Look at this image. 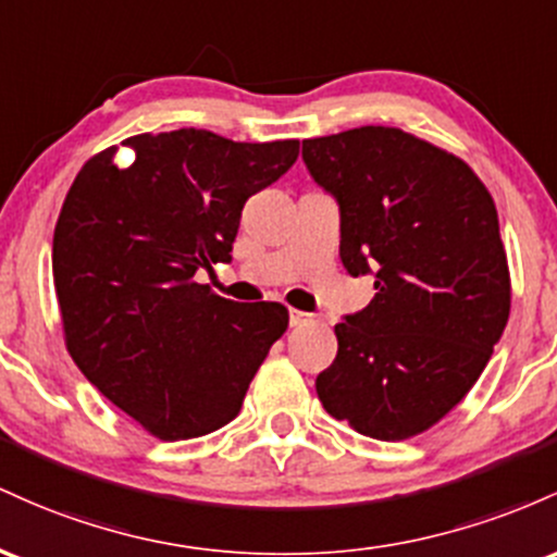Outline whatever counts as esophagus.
Masks as SVG:
<instances>
[{"mask_svg":"<svg viewBox=\"0 0 557 557\" xmlns=\"http://www.w3.org/2000/svg\"><path fill=\"white\" fill-rule=\"evenodd\" d=\"M318 318L312 315V312H302V310H289V323L295 329H302V326H310V323H315Z\"/></svg>","mask_w":557,"mask_h":557,"instance_id":"obj_1","label":"esophagus"}]
</instances>
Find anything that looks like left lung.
Listing matches in <instances>:
<instances>
[{"label": "left lung", "mask_w": 557, "mask_h": 557, "mask_svg": "<svg viewBox=\"0 0 557 557\" xmlns=\"http://www.w3.org/2000/svg\"><path fill=\"white\" fill-rule=\"evenodd\" d=\"M302 160L339 205L347 273L376 278L334 326L318 399L360 434L410 440L468 395L508 323L495 202L463 160L399 128L305 139Z\"/></svg>", "instance_id": "8db88e82"}]
</instances>
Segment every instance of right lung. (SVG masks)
Returning <instances> with one entry per match:
<instances>
[{
    "label": "right lung",
    "instance_id": "right-lung-1",
    "mask_svg": "<svg viewBox=\"0 0 557 557\" xmlns=\"http://www.w3.org/2000/svg\"><path fill=\"white\" fill-rule=\"evenodd\" d=\"M94 154L62 202L52 273L71 358L158 440L205 436L239 413L281 302L242 305L197 284L231 262L242 208L295 165L297 139L247 144L205 128L139 134Z\"/></svg>",
    "mask_w": 557,
    "mask_h": 557
}]
</instances>
